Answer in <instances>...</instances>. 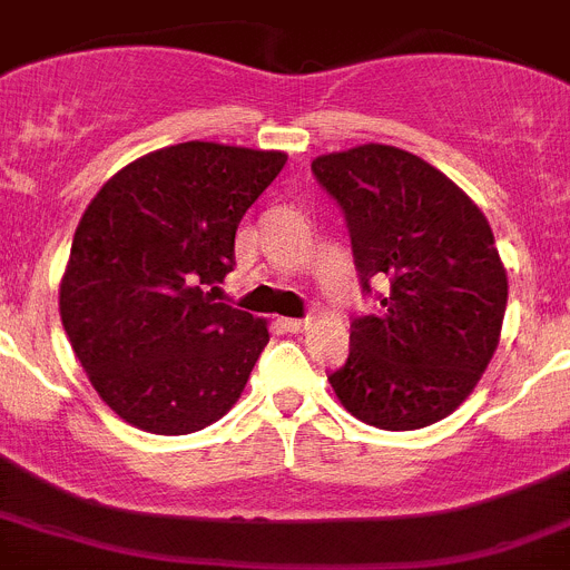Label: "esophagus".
Here are the masks:
<instances>
[{"instance_id": "1", "label": "esophagus", "mask_w": 570, "mask_h": 570, "mask_svg": "<svg viewBox=\"0 0 570 570\" xmlns=\"http://www.w3.org/2000/svg\"><path fill=\"white\" fill-rule=\"evenodd\" d=\"M281 326L286 333H304V330H309V318H281Z\"/></svg>"}]
</instances>
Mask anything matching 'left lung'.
<instances>
[{
  "mask_svg": "<svg viewBox=\"0 0 570 570\" xmlns=\"http://www.w3.org/2000/svg\"><path fill=\"white\" fill-rule=\"evenodd\" d=\"M313 175L346 220L361 295L381 304L353 315L350 355L326 379L361 422L428 428L497 353L508 275L491 226L456 183L395 146L315 157ZM375 279L391 289L375 293Z\"/></svg>",
  "mask_w": 570,
  "mask_h": 570,
  "instance_id": "left-lung-1",
  "label": "left lung"
}]
</instances>
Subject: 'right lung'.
Here are the masks:
<instances>
[{
    "label": "right lung",
    "instance_id": "1",
    "mask_svg": "<svg viewBox=\"0 0 570 570\" xmlns=\"http://www.w3.org/2000/svg\"><path fill=\"white\" fill-rule=\"evenodd\" d=\"M284 163V151L177 142L117 171L79 220L59 315L94 390L128 424L195 433L244 393L269 330L215 304V284L235 266L240 217Z\"/></svg>",
    "mask_w": 570,
    "mask_h": 570
}]
</instances>
